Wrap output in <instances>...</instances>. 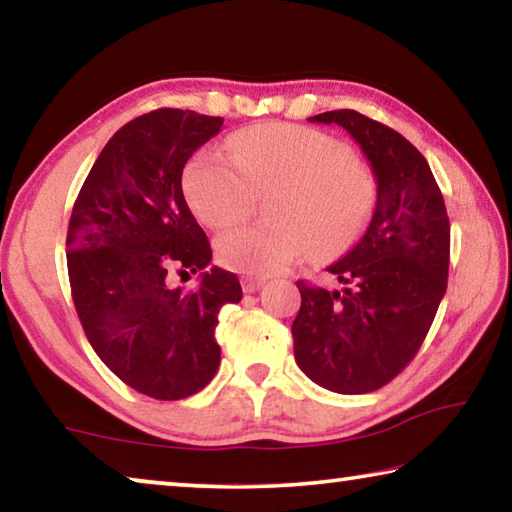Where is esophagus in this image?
<instances>
[{
	"mask_svg": "<svg viewBox=\"0 0 512 512\" xmlns=\"http://www.w3.org/2000/svg\"><path fill=\"white\" fill-rule=\"evenodd\" d=\"M266 284L264 277H241V289H244V293H255L257 289H262Z\"/></svg>",
	"mask_w": 512,
	"mask_h": 512,
	"instance_id": "34e87169",
	"label": "esophagus"
}]
</instances>
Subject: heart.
Masks as SVG:
<instances>
[{"instance_id":"heart-1","label":"heart","mask_w":512,"mask_h":512,"mask_svg":"<svg viewBox=\"0 0 512 512\" xmlns=\"http://www.w3.org/2000/svg\"><path fill=\"white\" fill-rule=\"evenodd\" d=\"M225 146H207L189 160L192 210L210 228H230L246 216L250 194L268 189L264 214L271 216L216 241V257L230 271L268 275L311 250L334 257L366 228L377 187L343 142L307 126L259 124Z\"/></svg>"}]
</instances>
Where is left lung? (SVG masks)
Segmentation results:
<instances>
[{"mask_svg":"<svg viewBox=\"0 0 512 512\" xmlns=\"http://www.w3.org/2000/svg\"><path fill=\"white\" fill-rule=\"evenodd\" d=\"M350 133L370 162L377 203L363 237L327 266L341 291L298 282L293 352L327 391L361 395L400 375L427 336L447 291L449 219L424 155L357 110L309 117Z\"/></svg>","mask_w":512,"mask_h":512,"instance_id":"left-lung-1","label":"left lung"}]
</instances>
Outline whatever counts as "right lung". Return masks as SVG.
Segmentation results:
<instances>
[{
	"mask_svg": "<svg viewBox=\"0 0 512 512\" xmlns=\"http://www.w3.org/2000/svg\"><path fill=\"white\" fill-rule=\"evenodd\" d=\"M221 117L160 108L110 137L85 178L67 230L76 314L99 359L135 391L183 400L221 363L219 311L241 300L183 194L187 160L221 131ZM202 271L192 292L168 271Z\"/></svg>",
	"mask_w": 512,
	"mask_h": 512,
	"instance_id": "obj_1",
	"label": "right lung"
}]
</instances>
